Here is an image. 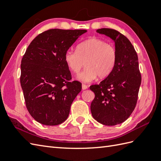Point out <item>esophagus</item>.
Here are the masks:
<instances>
[{
	"instance_id": "esophagus-1",
	"label": "esophagus",
	"mask_w": 161,
	"mask_h": 161,
	"mask_svg": "<svg viewBox=\"0 0 161 161\" xmlns=\"http://www.w3.org/2000/svg\"><path fill=\"white\" fill-rule=\"evenodd\" d=\"M87 88H88V86H87V85H86L85 84H82V90H85Z\"/></svg>"
}]
</instances>
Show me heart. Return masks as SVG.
Listing matches in <instances>:
<instances>
[{
    "mask_svg": "<svg viewBox=\"0 0 161 161\" xmlns=\"http://www.w3.org/2000/svg\"><path fill=\"white\" fill-rule=\"evenodd\" d=\"M117 58L115 47L99 38H91L80 43L76 52L67 51L64 61L69 69L77 74L84 64L85 68L77 76V79L90 82L98 76L100 79L108 76L113 70Z\"/></svg>",
    "mask_w": 161,
    "mask_h": 161,
    "instance_id": "1",
    "label": "heart"
}]
</instances>
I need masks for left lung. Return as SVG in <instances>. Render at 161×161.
I'll return each instance as SVG.
<instances>
[{
  "label": "left lung",
  "instance_id": "obj_1",
  "mask_svg": "<svg viewBox=\"0 0 161 161\" xmlns=\"http://www.w3.org/2000/svg\"><path fill=\"white\" fill-rule=\"evenodd\" d=\"M115 42L117 58L113 70L100 84L90 86L95 99L91 104L93 118L105 125L124 122L134 110L141 84L138 55L128 39L109 28L97 30Z\"/></svg>",
  "mask_w": 161,
  "mask_h": 161
}]
</instances>
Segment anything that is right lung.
Returning a JSON list of instances; mask_svg holds the SVG:
<instances>
[{"label":"right lung","mask_w":161,"mask_h":161,"mask_svg":"<svg viewBox=\"0 0 161 161\" xmlns=\"http://www.w3.org/2000/svg\"><path fill=\"white\" fill-rule=\"evenodd\" d=\"M86 31L52 29L39 34L26 50L21 60L20 82L27 109L37 122L56 125L69 117L82 85L70 81L64 54Z\"/></svg>","instance_id":"1"}]
</instances>
